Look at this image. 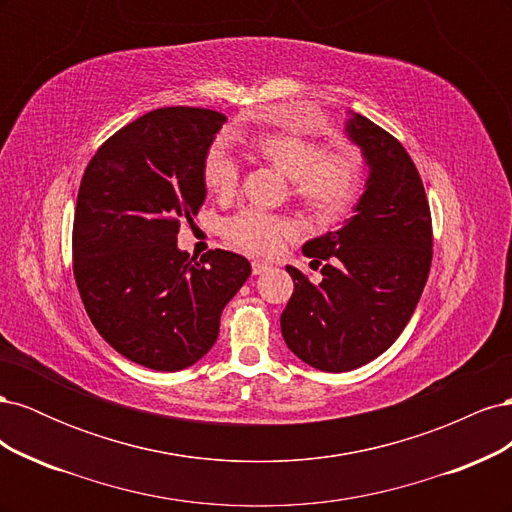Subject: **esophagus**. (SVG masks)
Instances as JSON below:
<instances>
[{
  "mask_svg": "<svg viewBox=\"0 0 512 512\" xmlns=\"http://www.w3.org/2000/svg\"><path fill=\"white\" fill-rule=\"evenodd\" d=\"M267 269H269L267 262H262V260H254V262H252V273H254V275L265 273Z\"/></svg>",
  "mask_w": 512,
  "mask_h": 512,
  "instance_id": "esophagus-1",
  "label": "esophagus"
}]
</instances>
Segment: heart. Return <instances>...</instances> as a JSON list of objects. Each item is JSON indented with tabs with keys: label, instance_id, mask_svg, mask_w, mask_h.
I'll list each match as a JSON object with an SVG mask.
<instances>
[{
	"label": "heart",
	"instance_id": "b5f03b06",
	"mask_svg": "<svg viewBox=\"0 0 512 512\" xmlns=\"http://www.w3.org/2000/svg\"><path fill=\"white\" fill-rule=\"evenodd\" d=\"M256 156L288 179L290 196L320 220H337L361 192V160L350 151H322L316 141L290 132H260L250 138ZM207 190L220 198L235 194L239 166L222 145H213L203 162ZM292 230L290 220L262 211H241L226 220L224 237L247 254H271Z\"/></svg>",
	"mask_w": 512,
	"mask_h": 512
}]
</instances>
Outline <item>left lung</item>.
<instances>
[{
    "label": "left lung",
    "instance_id": "obj_1",
    "mask_svg": "<svg viewBox=\"0 0 512 512\" xmlns=\"http://www.w3.org/2000/svg\"><path fill=\"white\" fill-rule=\"evenodd\" d=\"M346 134L369 168L365 192L342 228L303 245L309 265L324 260L318 284L286 267L294 292L280 318L286 346L335 374L374 361L406 329L433 245L423 181L404 145L359 113Z\"/></svg>",
    "mask_w": 512,
    "mask_h": 512
}]
</instances>
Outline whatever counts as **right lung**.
Segmentation results:
<instances>
[{"instance_id":"1","label":"right lung","mask_w":512,"mask_h":512,"mask_svg":"<svg viewBox=\"0 0 512 512\" xmlns=\"http://www.w3.org/2000/svg\"><path fill=\"white\" fill-rule=\"evenodd\" d=\"M226 117L156 108L115 132L85 168L72 228L74 280L98 333L126 359L179 371L213 348L220 316L252 273L235 252L200 262L177 247L203 207V162Z\"/></svg>"}]
</instances>
